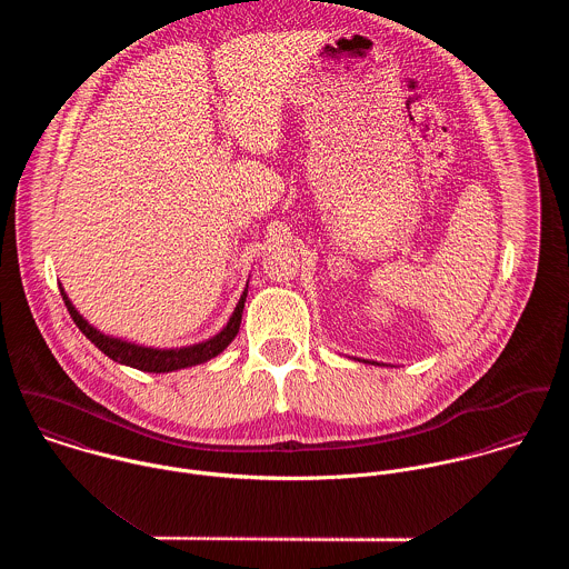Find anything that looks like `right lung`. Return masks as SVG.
Listing matches in <instances>:
<instances>
[{"instance_id": "add662e5", "label": "right lung", "mask_w": 569, "mask_h": 569, "mask_svg": "<svg viewBox=\"0 0 569 569\" xmlns=\"http://www.w3.org/2000/svg\"><path fill=\"white\" fill-rule=\"evenodd\" d=\"M61 289V296H63V302L74 320V325L79 326L82 330V335L98 348L102 350L109 359L118 361V363H124V366H131L136 370H142V372H172V370H181V368H190V366H197V363H203L217 355H221L230 341L237 337L239 332V326H241V318H243L244 298H247V291H243L230 322L226 325V328L214 335L212 339L208 341H201V343H194V346H183V348H147V346H138V343H131V341H122L118 337H109L100 330H96L93 326L89 325L81 313L74 309V305L70 302V298L66 296L63 287Z\"/></svg>"}]
</instances>
